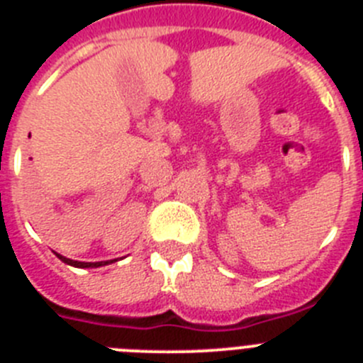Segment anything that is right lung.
I'll return each mask as SVG.
<instances>
[{
  "instance_id": "1",
  "label": "right lung",
  "mask_w": 363,
  "mask_h": 363,
  "mask_svg": "<svg viewBox=\"0 0 363 363\" xmlns=\"http://www.w3.org/2000/svg\"><path fill=\"white\" fill-rule=\"evenodd\" d=\"M56 256L60 259H62L63 264H67V265H72V267H79V269H96V267H104V265H108V264H112V262H116V259H107V262H76V259H70V258H65V256H62V255H57L56 252Z\"/></svg>"
}]
</instances>
